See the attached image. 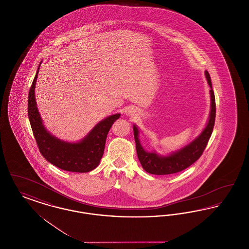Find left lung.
I'll return each mask as SVG.
<instances>
[{"label":"left lung","instance_id":"left-lung-1","mask_svg":"<svg viewBox=\"0 0 249 249\" xmlns=\"http://www.w3.org/2000/svg\"><path fill=\"white\" fill-rule=\"evenodd\" d=\"M205 76L208 81V84L211 88V112L209 116L208 123L205 129L202 130L201 134L193 141L183 147L179 151H177L173 154L167 157H160L156 153H150L144 151L142 148L140 141L138 139V129L136 126H133V135L134 140L136 142V151L138 159L142 164L144 171L149 174L157 175V176H164V175H172L178 172H181L191 164H193L197 160L200 159L201 154L203 153L207 142L209 141L212 131H213L214 120H215V100L214 94L212 89V83L210 74L205 71Z\"/></svg>","mask_w":249,"mask_h":249}]
</instances>
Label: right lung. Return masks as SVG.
<instances>
[{
	"mask_svg": "<svg viewBox=\"0 0 249 249\" xmlns=\"http://www.w3.org/2000/svg\"><path fill=\"white\" fill-rule=\"evenodd\" d=\"M39 67L29 91L28 116L40 153L48 162L64 171L75 173L92 171L100 163L105 151L107 133L120 114L102 120L81 142L71 143L57 139L45 129L36 107L35 88Z\"/></svg>",
	"mask_w": 249,
	"mask_h": 249,
	"instance_id": "add662e5",
	"label": "right lung"
}]
</instances>
